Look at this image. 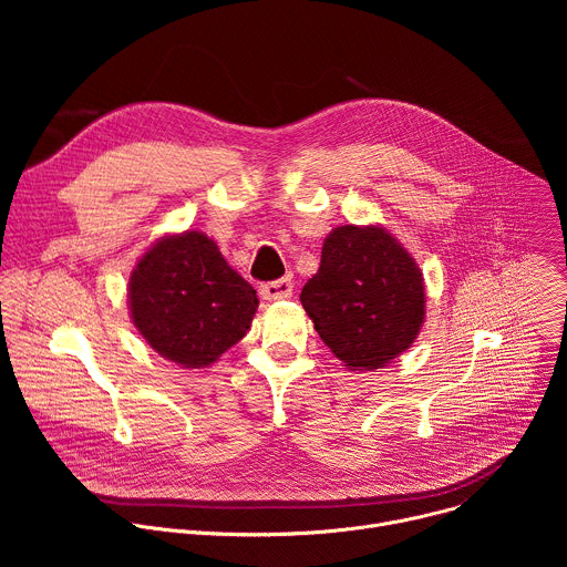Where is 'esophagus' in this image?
<instances>
[{
    "label": "esophagus",
    "instance_id": "obj_1",
    "mask_svg": "<svg viewBox=\"0 0 567 567\" xmlns=\"http://www.w3.org/2000/svg\"><path fill=\"white\" fill-rule=\"evenodd\" d=\"M260 293L265 300H287L293 293V282L291 278H278V280L265 282L260 287Z\"/></svg>",
    "mask_w": 567,
    "mask_h": 567
}]
</instances>
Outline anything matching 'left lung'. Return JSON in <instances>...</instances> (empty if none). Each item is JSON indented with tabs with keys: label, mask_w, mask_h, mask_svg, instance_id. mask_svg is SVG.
Returning <instances> with one entry per match:
<instances>
[{
	"label": "left lung",
	"mask_w": 567,
	"mask_h": 567,
	"mask_svg": "<svg viewBox=\"0 0 567 567\" xmlns=\"http://www.w3.org/2000/svg\"><path fill=\"white\" fill-rule=\"evenodd\" d=\"M300 302L318 337L350 370H377L406 350L424 322V278L379 226H339Z\"/></svg>",
	"instance_id": "8db88e82"
}]
</instances>
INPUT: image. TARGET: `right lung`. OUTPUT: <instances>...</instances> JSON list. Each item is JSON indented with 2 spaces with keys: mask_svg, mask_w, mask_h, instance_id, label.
Masks as SVG:
<instances>
[{
  "mask_svg": "<svg viewBox=\"0 0 567 567\" xmlns=\"http://www.w3.org/2000/svg\"><path fill=\"white\" fill-rule=\"evenodd\" d=\"M256 309V289L197 230L158 239L130 278L136 330L152 350L184 368L217 361L247 334Z\"/></svg>",
  "mask_w": 567,
  "mask_h": 567,
  "instance_id": "obj_1",
  "label": "right lung"
}]
</instances>
